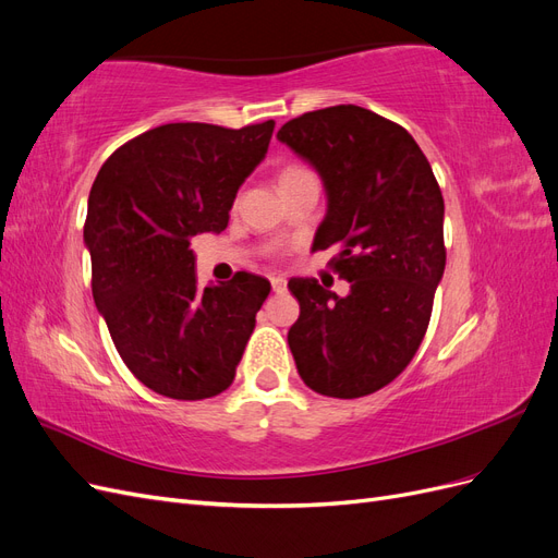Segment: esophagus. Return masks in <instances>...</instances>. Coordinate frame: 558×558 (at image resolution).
<instances>
[{"instance_id": "1", "label": "esophagus", "mask_w": 558, "mask_h": 558, "mask_svg": "<svg viewBox=\"0 0 558 558\" xmlns=\"http://www.w3.org/2000/svg\"><path fill=\"white\" fill-rule=\"evenodd\" d=\"M269 281H272V291L275 293H283L286 291V279L283 277H272Z\"/></svg>"}]
</instances>
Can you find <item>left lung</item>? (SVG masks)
Wrapping results in <instances>:
<instances>
[{"label":"left lung","instance_id":"obj_1","mask_svg":"<svg viewBox=\"0 0 558 558\" xmlns=\"http://www.w3.org/2000/svg\"><path fill=\"white\" fill-rule=\"evenodd\" d=\"M277 140L320 177L326 216L314 251L335 246L342 298L293 277L300 316L289 330L312 391L361 398L393 381L424 340L445 275V199L412 134L375 111L340 105L286 123Z\"/></svg>","mask_w":558,"mask_h":558}]
</instances>
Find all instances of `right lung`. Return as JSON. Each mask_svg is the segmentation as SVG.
<instances>
[{"label":"right lung","mask_w":558,"mask_h":558,"mask_svg":"<svg viewBox=\"0 0 558 558\" xmlns=\"http://www.w3.org/2000/svg\"><path fill=\"white\" fill-rule=\"evenodd\" d=\"M272 130L167 123L97 172L83 228L95 307L130 373L160 396L205 400L234 379L269 281L238 272L202 289L191 240L226 230Z\"/></svg>","instance_id":"add662e5"}]
</instances>
